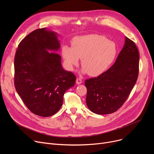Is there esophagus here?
Segmentation results:
<instances>
[{
  "label": "esophagus",
  "instance_id": "1",
  "mask_svg": "<svg viewBox=\"0 0 154 154\" xmlns=\"http://www.w3.org/2000/svg\"><path fill=\"white\" fill-rule=\"evenodd\" d=\"M82 82V80L81 79L77 78V79H76V84H78V85H79V84H81Z\"/></svg>",
  "mask_w": 154,
  "mask_h": 154
}]
</instances>
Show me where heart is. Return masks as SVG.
<instances>
[{
  "label": "heart",
  "instance_id": "b5f03b06",
  "mask_svg": "<svg viewBox=\"0 0 154 154\" xmlns=\"http://www.w3.org/2000/svg\"><path fill=\"white\" fill-rule=\"evenodd\" d=\"M62 54L67 68L72 70L81 59L82 72L97 76L106 71L114 60L117 47L106 37L90 34L75 37L72 47L63 45Z\"/></svg>",
  "mask_w": 154,
  "mask_h": 154
}]
</instances>
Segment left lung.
<instances>
[{"instance_id":"8db88e82","label":"left lung","mask_w":154,"mask_h":154,"mask_svg":"<svg viewBox=\"0 0 154 154\" xmlns=\"http://www.w3.org/2000/svg\"><path fill=\"white\" fill-rule=\"evenodd\" d=\"M114 64L97 77L87 79L86 103L99 115L116 112L127 99L139 75V52L127 37Z\"/></svg>"}]
</instances>
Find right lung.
I'll return each instance as SVG.
<instances>
[{
    "label": "right lung",
    "mask_w": 154,
    "mask_h": 154,
    "mask_svg": "<svg viewBox=\"0 0 154 154\" xmlns=\"http://www.w3.org/2000/svg\"><path fill=\"white\" fill-rule=\"evenodd\" d=\"M57 34L46 28L32 32L19 43L14 59V85L33 114L49 117L57 112L75 75L63 70Z\"/></svg>",
    "instance_id": "1"
}]
</instances>
